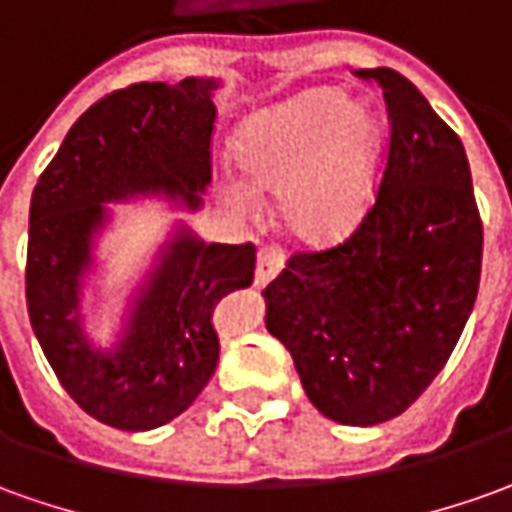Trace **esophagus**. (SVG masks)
<instances>
[{
  "label": "esophagus",
  "mask_w": 512,
  "mask_h": 512,
  "mask_svg": "<svg viewBox=\"0 0 512 512\" xmlns=\"http://www.w3.org/2000/svg\"><path fill=\"white\" fill-rule=\"evenodd\" d=\"M280 269H283V249H280L277 243H266V246H260V252H257L255 283L266 285Z\"/></svg>",
  "instance_id": "34e87169"
}]
</instances>
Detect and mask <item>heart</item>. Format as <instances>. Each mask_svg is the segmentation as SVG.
Here are the masks:
<instances>
[{
    "instance_id": "obj_1",
    "label": "heart",
    "mask_w": 512,
    "mask_h": 512,
    "mask_svg": "<svg viewBox=\"0 0 512 512\" xmlns=\"http://www.w3.org/2000/svg\"><path fill=\"white\" fill-rule=\"evenodd\" d=\"M378 125L342 92L314 89L249 117L235 151L246 179L280 187L288 229L308 243H330L358 227L373 201ZM224 193L241 212L257 210L255 187L227 179Z\"/></svg>"
}]
</instances>
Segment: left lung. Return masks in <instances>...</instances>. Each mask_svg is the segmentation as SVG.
<instances>
[{"mask_svg":"<svg viewBox=\"0 0 512 512\" xmlns=\"http://www.w3.org/2000/svg\"><path fill=\"white\" fill-rule=\"evenodd\" d=\"M384 92L389 139L370 210L339 243L297 249L266 285V328L316 409L344 426L406 412L446 367L482 274V218L460 137L401 72Z\"/></svg>","mask_w":512,"mask_h":512,"instance_id":"left-lung-1","label":"left lung"}]
</instances>
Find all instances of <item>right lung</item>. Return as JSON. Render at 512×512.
<instances>
[{
    "label": "right lung",
    "mask_w": 512,
    "mask_h": 512,
    "mask_svg": "<svg viewBox=\"0 0 512 512\" xmlns=\"http://www.w3.org/2000/svg\"><path fill=\"white\" fill-rule=\"evenodd\" d=\"M215 81L131 83L69 128L30 201L24 294L38 344L69 398L123 431L165 426L196 401L218 364L212 311L255 277V243L204 246L184 232L142 294L117 353L78 328V277L103 201L165 190L198 207L212 179Z\"/></svg>",
    "instance_id": "1"
}]
</instances>
